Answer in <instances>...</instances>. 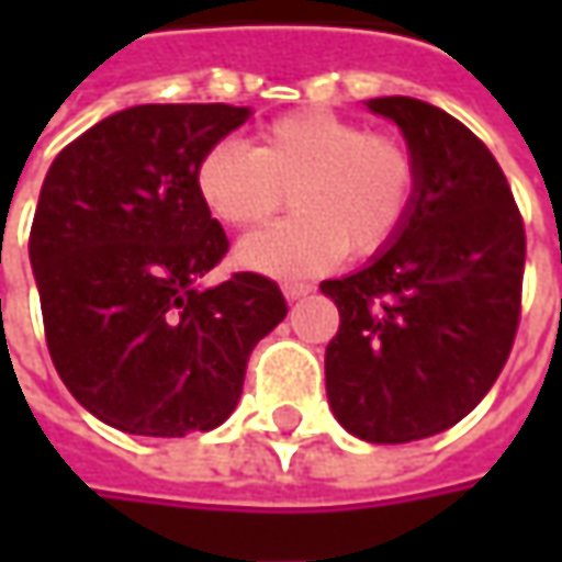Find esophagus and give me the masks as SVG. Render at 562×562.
<instances>
[{"label":"esophagus","instance_id":"esophagus-1","mask_svg":"<svg viewBox=\"0 0 562 562\" xmlns=\"http://www.w3.org/2000/svg\"><path fill=\"white\" fill-rule=\"evenodd\" d=\"M281 291H284L288 300H300V296L313 293V284H306V281H284V284H281Z\"/></svg>","mask_w":562,"mask_h":562}]
</instances>
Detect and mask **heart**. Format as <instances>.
Returning a JSON list of instances; mask_svg holds the SVG:
<instances>
[{"label":"heart","instance_id":"1","mask_svg":"<svg viewBox=\"0 0 562 562\" xmlns=\"http://www.w3.org/2000/svg\"><path fill=\"white\" fill-rule=\"evenodd\" d=\"M293 189L296 215L247 237L237 262L266 274L328 269L350 249L375 256L397 240L419 193L413 146L353 119L306 109L262 127L256 146L222 140L196 165V190L231 227L266 225Z\"/></svg>","mask_w":562,"mask_h":562}]
</instances>
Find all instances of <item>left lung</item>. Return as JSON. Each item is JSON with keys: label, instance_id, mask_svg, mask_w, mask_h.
I'll list each match as a JSON object with an SVG mask.
<instances>
[{"label": "left lung", "instance_id": "8db88e82", "mask_svg": "<svg viewBox=\"0 0 562 562\" xmlns=\"http://www.w3.org/2000/svg\"><path fill=\"white\" fill-rule=\"evenodd\" d=\"M419 159V193L394 247L322 281L340 313L325 350L337 422L372 443L431 438L469 416L507 366L526 225L485 143L438 105L369 99Z\"/></svg>", "mask_w": 562, "mask_h": 562}]
</instances>
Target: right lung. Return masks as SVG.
Instances as JSON below:
<instances>
[{"label":"right lung","instance_id":"right-lung-1","mask_svg":"<svg viewBox=\"0 0 562 562\" xmlns=\"http://www.w3.org/2000/svg\"><path fill=\"white\" fill-rule=\"evenodd\" d=\"M247 115L225 102L124 109L68 143L40 190L31 266L55 372L127 435L222 425L252 347L288 315L266 274L196 284L227 252L196 165Z\"/></svg>","mask_w":562,"mask_h":562}]
</instances>
